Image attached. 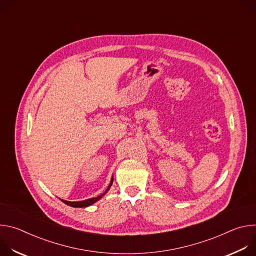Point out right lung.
I'll use <instances>...</instances> for the list:
<instances>
[{
  "mask_svg": "<svg viewBox=\"0 0 256 256\" xmlns=\"http://www.w3.org/2000/svg\"><path fill=\"white\" fill-rule=\"evenodd\" d=\"M112 181H114V178L112 179V181H110V184L108 186V188H107V190H106V192L109 190V188L112 186ZM106 192H104V194H102L101 196H98L97 198H88V200H81V202H66V200H60L62 202H64L66 204H68V206H74V208H85V206H91V204H93L94 202H96L97 200H99L105 194H106Z\"/></svg>",
  "mask_w": 256,
  "mask_h": 256,
  "instance_id": "add662e5",
  "label": "right lung"
}]
</instances>
